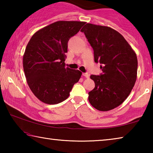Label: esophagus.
<instances>
[{"label":"esophagus","instance_id":"1","mask_svg":"<svg viewBox=\"0 0 153 153\" xmlns=\"http://www.w3.org/2000/svg\"><path fill=\"white\" fill-rule=\"evenodd\" d=\"M82 75H83V76L86 77V78H88L89 76H89V74H88V73H83V74H82Z\"/></svg>","mask_w":153,"mask_h":153}]
</instances>
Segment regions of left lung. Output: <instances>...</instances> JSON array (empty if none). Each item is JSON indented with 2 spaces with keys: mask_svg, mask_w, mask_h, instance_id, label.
Wrapping results in <instances>:
<instances>
[{
  "mask_svg": "<svg viewBox=\"0 0 153 153\" xmlns=\"http://www.w3.org/2000/svg\"><path fill=\"white\" fill-rule=\"evenodd\" d=\"M81 32L102 71L100 76H90L95 88L88 92L89 102L97 110L113 109L128 98L135 84L138 69L135 52L121 33L109 27L87 24Z\"/></svg>",
  "mask_w": 153,
  "mask_h": 153,
  "instance_id": "obj_1",
  "label": "left lung"
}]
</instances>
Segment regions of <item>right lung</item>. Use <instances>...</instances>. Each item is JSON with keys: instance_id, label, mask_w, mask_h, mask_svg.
Wrapping results in <instances>:
<instances>
[{"instance_id": "1", "label": "right lung", "mask_w": 153, "mask_h": 153, "mask_svg": "<svg viewBox=\"0 0 153 153\" xmlns=\"http://www.w3.org/2000/svg\"><path fill=\"white\" fill-rule=\"evenodd\" d=\"M85 22L59 21L38 30L31 38L23 57V66L30 90L49 105L66 100L82 72L65 67L69 40Z\"/></svg>"}]
</instances>
